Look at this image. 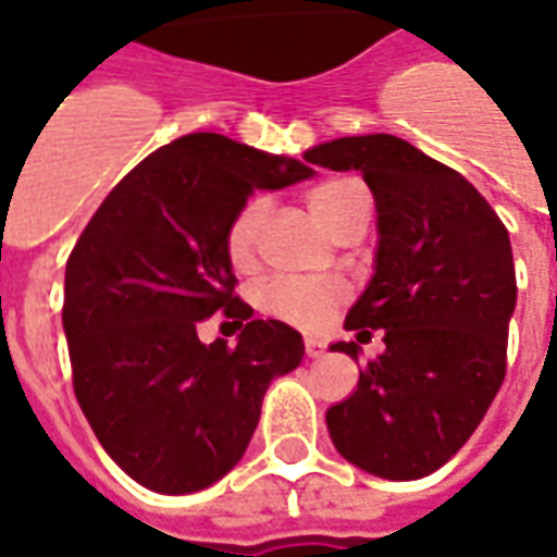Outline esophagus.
<instances>
[{
    "mask_svg": "<svg viewBox=\"0 0 557 557\" xmlns=\"http://www.w3.org/2000/svg\"><path fill=\"white\" fill-rule=\"evenodd\" d=\"M322 351H325V346H322L319 339H304V355H307V358H319Z\"/></svg>",
    "mask_w": 557,
    "mask_h": 557,
    "instance_id": "obj_1",
    "label": "esophagus"
}]
</instances>
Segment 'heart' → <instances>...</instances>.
<instances>
[{
  "mask_svg": "<svg viewBox=\"0 0 557 557\" xmlns=\"http://www.w3.org/2000/svg\"><path fill=\"white\" fill-rule=\"evenodd\" d=\"M310 208H313L315 220L331 235H337L358 211L370 208V194L355 178H337V182H325L310 190ZM265 218L268 199H262V196L247 199L235 211V218L230 220V230H226V259H230L232 268L247 271V268L256 265V244H259V230H262ZM343 301H346V289L337 280H307L277 274L256 289V304L262 313L274 315L280 322H289L295 327H304V331H315V327L325 325Z\"/></svg>",
  "mask_w": 557,
  "mask_h": 557,
  "instance_id": "b5f03b06",
  "label": "heart"
}]
</instances>
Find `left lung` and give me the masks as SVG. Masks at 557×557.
<instances>
[{"mask_svg": "<svg viewBox=\"0 0 557 557\" xmlns=\"http://www.w3.org/2000/svg\"><path fill=\"white\" fill-rule=\"evenodd\" d=\"M304 160L361 172L379 214L375 274L346 327L358 343L382 331L385 351L327 409L331 442L375 478H426L471 438L507 373L510 235L474 184L406 139H331ZM358 343L331 351L358 361Z\"/></svg>", "mask_w": 557, "mask_h": 557, "instance_id": "left-lung-1", "label": "left lung"}]
</instances>
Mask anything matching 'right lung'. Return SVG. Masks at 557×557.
<instances>
[{
    "label": "right lung",
    "instance_id": "right-lung-1",
    "mask_svg": "<svg viewBox=\"0 0 557 557\" xmlns=\"http://www.w3.org/2000/svg\"><path fill=\"white\" fill-rule=\"evenodd\" d=\"M301 160L220 134H187L115 184L65 268L74 394L127 478L187 495L242 459L277 375L304 358L301 334L253 319L235 295L226 230L253 190L310 178ZM223 309L238 347H206L195 327Z\"/></svg>",
    "mask_w": 557,
    "mask_h": 557
}]
</instances>
